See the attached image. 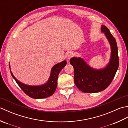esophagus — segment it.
<instances>
[{"mask_svg": "<svg viewBox=\"0 0 128 128\" xmlns=\"http://www.w3.org/2000/svg\"><path fill=\"white\" fill-rule=\"evenodd\" d=\"M73 56H74V53L72 52H69L66 54V58L68 59H70Z\"/></svg>", "mask_w": 128, "mask_h": 128, "instance_id": "esophagus-1", "label": "esophagus"}]
</instances>
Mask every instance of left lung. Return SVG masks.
<instances>
[{
  "instance_id": "left-lung-1",
  "label": "left lung",
  "mask_w": 128,
  "mask_h": 128,
  "mask_svg": "<svg viewBox=\"0 0 128 128\" xmlns=\"http://www.w3.org/2000/svg\"><path fill=\"white\" fill-rule=\"evenodd\" d=\"M110 47V61L101 69L91 67L81 57H72L70 63L74 69V82L77 88L85 93H97L104 90L110 85L119 66L118 47L116 40L107 27L101 26Z\"/></svg>"
}]
</instances>
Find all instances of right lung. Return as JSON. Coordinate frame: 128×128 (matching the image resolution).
I'll return each mask as SVG.
<instances>
[{
    "instance_id": "add662e5",
    "label": "right lung",
    "mask_w": 128,
    "mask_h": 128,
    "mask_svg": "<svg viewBox=\"0 0 128 128\" xmlns=\"http://www.w3.org/2000/svg\"><path fill=\"white\" fill-rule=\"evenodd\" d=\"M66 65V60H63L54 65L51 69L50 76L47 82L42 85L34 86L26 85L18 80L11 71L10 64L9 68L12 76L19 87L22 90V91L32 98L40 99L50 97L54 93L56 90L57 84H58L57 80H58V75Z\"/></svg>"
}]
</instances>
